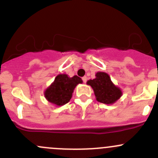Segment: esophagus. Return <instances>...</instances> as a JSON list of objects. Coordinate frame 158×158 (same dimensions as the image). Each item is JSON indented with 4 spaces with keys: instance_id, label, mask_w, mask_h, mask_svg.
<instances>
[{
    "instance_id": "esophagus-1",
    "label": "esophagus",
    "mask_w": 158,
    "mask_h": 158,
    "mask_svg": "<svg viewBox=\"0 0 158 158\" xmlns=\"http://www.w3.org/2000/svg\"><path fill=\"white\" fill-rule=\"evenodd\" d=\"M82 80H83V81H84V83H86V81H87V77H86V76H84V77H82Z\"/></svg>"
}]
</instances>
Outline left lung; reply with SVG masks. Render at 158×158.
<instances>
[{
    "instance_id": "8db88e82",
    "label": "left lung",
    "mask_w": 158,
    "mask_h": 158,
    "mask_svg": "<svg viewBox=\"0 0 158 158\" xmlns=\"http://www.w3.org/2000/svg\"><path fill=\"white\" fill-rule=\"evenodd\" d=\"M86 84L93 88L96 100L103 104L112 105L123 94L120 88L114 84L110 76L106 72H98L96 78L89 80Z\"/></svg>"
}]
</instances>
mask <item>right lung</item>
Segmentation results:
<instances>
[{
	"label": "right lung",
	"instance_id": "right-lung-1",
	"mask_svg": "<svg viewBox=\"0 0 158 158\" xmlns=\"http://www.w3.org/2000/svg\"><path fill=\"white\" fill-rule=\"evenodd\" d=\"M82 83V80L77 75L70 77L66 74H58L53 82L45 89L46 99L56 106L65 105L72 99L76 86Z\"/></svg>",
	"mask_w": 158,
	"mask_h": 158
}]
</instances>
